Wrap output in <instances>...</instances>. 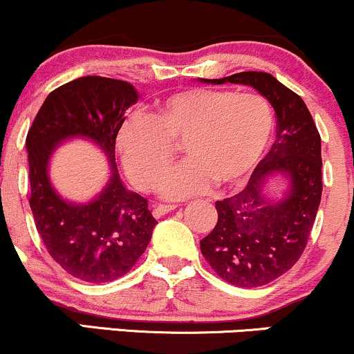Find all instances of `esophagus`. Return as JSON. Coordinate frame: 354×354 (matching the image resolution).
<instances>
[{"instance_id": "34e87169", "label": "esophagus", "mask_w": 354, "mask_h": 354, "mask_svg": "<svg viewBox=\"0 0 354 354\" xmlns=\"http://www.w3.org/2000/svg\"><path fill=\"white\" fill-rule=\"evenodd\" d=\"M176 209V205H158L153 208V216L154 218H161L165 214H168L169 211Z\"/></svg>"}]
</instances>
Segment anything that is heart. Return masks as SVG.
<instances>
[{
    "label": "heart",
    "instance_id": "heart-1",
    "mask_svg": "<svg viewBox=\"0 0 354 354\" xmlns=\"http://www.w3.org/2000/svg\"><path fill=\"white\" fill-rule=\"evenodd\" d=\"M274 120L254 93L191 88L166 96L153 115L131 113L116 133V149L136 186L149 189L171 163L173 143L186 160L161 178L160 193L185 200L245 181L270 146Z\"/></svg>",
    "mask_w": 354,
    "mask_h": 354
}]
</instances>
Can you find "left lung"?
I'll return each instance as SVG.
<instances>
[{"instance_id": "8db88e82", "label": "left lung", "mask_w": 354, "mask_h": 354, "mask_svg": "<svg viewBox=\"0 0 354 354\" xmlns=\"http://www.w3.org/2000/svg\"><path fill=\"white\" fill-rule=\"evenodd\" d=\"M211 84H246L270 101L276 140L241 193L216 201L218 223L200 241L201 253L226 283L256 288L274 281L303 254L321 201V138L304 101L270 73L243 71ZM281 174L288 189L281 201L262 191Z\"/></svg>"}]
</instances>
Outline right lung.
I'll use <instances>...</instances> for the list:
<instances>
[{
    "label": "right lung",
    "instance_id": "add662e5",
    "mask_svg": "<svg viewBox=\"0 0 354 354\" xmlns=\"http://www.w3.org/2000/svg\"><path fill=\"white\" fill-rule=\"evenodd\" d=\"M138 101L133 84L83 76L56 88L44 100L26 136L30 206L48 253L86 283L115 281L128 273L149 245L156 219L148 200L124 188L116 168V133L124 111ZM86 137L109 158L107 186L91 202L63 201L49 181V160L64 139Z\"/></svg>",
    "mask_w": 354,
    "mask_h": 354
}]
</instances>
